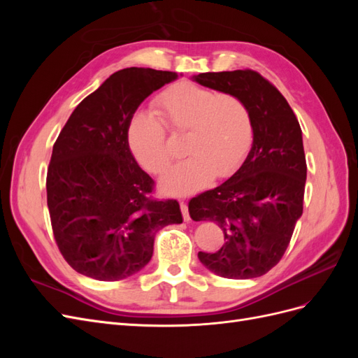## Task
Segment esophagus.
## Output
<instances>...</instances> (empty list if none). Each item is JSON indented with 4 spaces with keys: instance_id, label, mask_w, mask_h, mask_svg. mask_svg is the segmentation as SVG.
Instances as JSON below:
<instances>
[{
    "instance_id": "esophagus-1",
    "label": "esophagus",
    "mask_w": 358,
    "mask_h": 358,
    "mask_svg": "<svg viewBox=\"0 0 358 358\" xmlns=\"http://www.w3.org/2000/svg\"><path fill=\"white\" fill-rule=\"evenodd\" d=\"M180 210H182V216H183V221L185 222H188V221H191V216H189V212H188V206H187V203H180Z\"/></svg>"
}]
</instances>
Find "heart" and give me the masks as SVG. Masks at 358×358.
I'll return each instance as SVG.
<instances>
[{
  "label": "heart",
  "instance_id": "obj_1",
  "mask_svg": "<svg viewBox=\"0 0 358 358\" xmlns=\"http://www.w3.org/2000/svg\"><path fill=\"white\" fill-rule=\"evenodd\" d=\"M157 113L137 112L128 124L127 138L136 159L161 175L171 159L166 127L185 134L183 152L189 155L161 179L167 194H192L213 178H227L241 167L254 142V121L243 100L233 94L178 83L157 100Z\"/></svg>",
  "mask_w": 358,
  "mask_h": 358
}]
</instances>
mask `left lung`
Wrapping results in <instances>:
<instances>
[{"label":"left lung","mask_w":358,"mask_h":358,"mask_svg":"<svg viewBox=\"0 0 358 358\" xmlns=\"http://www.w3.org/2000/svg\"><path fill=\"white\" fill-rule=\"evenodd\" d=\"M192 79L239 96L254 121L252 148L241 169L188 204L194 221H212L224 231L221 249L199 252V259L222 278H258L282 258L303 213L301 128L284 95L254 70L200 73Z\"/></svg>","instance_id":"8db88e82"}]
</instances>
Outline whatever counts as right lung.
I'll return each instance as SVG.
<instances>
[{
	"label": "right lung",
	"instance_id": "right-lung-1",
	"mask_svg": "<svg viewBox=\"0 0 358 358\" xmlns=\"http://www.w3.org/2000/svg\"><path fill=\"white\" fill-rule=\"evenodd\" d=\"M173 71L129 67L113 73L76 107L53 145L48 208L57 245L80 275L125 279L152 258L155 234L180 224L176 200H154V180L129 150L127 129L137 107Z\"/></svg>",
	"mask_w": 358,
	"mask_h": 358
}]
</instances>
